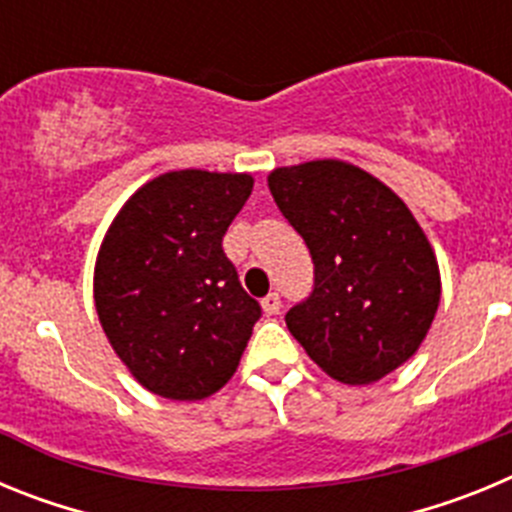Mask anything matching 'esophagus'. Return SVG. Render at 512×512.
Masks as SVG:
<instances>
[{
    "label": "esophagus",
    "mask_w": 512,
    "mask_h": 512,
    "mask_svg": "<svg viewBox=\"0 0 512 512\" xmlns=\"http://www.w3.org/2000/svg\"><path fill=\"white\" fill-rule=\"evenodd\" d=\"M261 307H264L266 315H277L279 307H282V297H279L277 292H269V295L261 300Z\"/></svg>",
    "instance_id": "1"
}]
</instances>
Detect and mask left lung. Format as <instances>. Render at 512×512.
Listing matches in <instances>:
<instances>
[{
  "label": "left lung",
  "mask_w": 512,
  "mask_h": 512,
  "mask_svg": "<svg viewBox=\"0 0 512 512\" xmlns=\"http://www.w3.org/2000/svg\"><path fill=\"white\" fill-rule=\"evenodd\" d=\"M269 189L312 259L289 333L338 382H379L418 351L438 310L431 243L390 187L346 161L271 171Z\"/></svg>",
  "instance_id": "1"
}]
</instances>
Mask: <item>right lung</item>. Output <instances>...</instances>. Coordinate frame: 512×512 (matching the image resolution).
Segmentation results:
<instances>
[{"label": "right lung", "mask_w": 512, "mask_h": 512, "mask_svg": "<svg viewBox=\"0 0 512 512\" xmlns=\"http://www.w3.org/2000/svg\"><path fill=\"white\" fill-rule=\"evenodd\" d=\"M251 189L248 174L171 171L140 187L107 230L94 274L99 323L156 395L202 400L238 369L261 305L223 235Z\"/></svg>", "instance_id": "add662e5"}]
</instances>
